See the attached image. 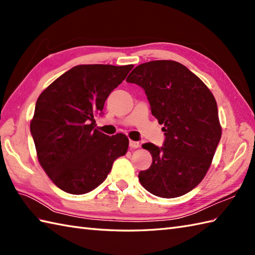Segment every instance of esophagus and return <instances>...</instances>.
I'll return each mask as SVG.
<instances>
[{
  "label": "esophagus",
  "mask_w": 255,
  "mask_h": 255,
  "mask_svg": "<svg viewBox=\"0 0 255 255\" xmlns=\"http://www.w3.org/2000/svg\"><path fill=\"white\" fill-rule=\"evenodd\" d=\"M129 147H130L131 149H137L140 147V143L138 141H133V140H130V141H129Z\"/></svg>",
  "instance_id": "obj_1"
}]
</instances>
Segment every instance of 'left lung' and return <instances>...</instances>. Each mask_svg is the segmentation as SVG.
I'll return each instance as SVG.
<instances>
[{
  "instance_id": "obj_1",
  "label": "left lung",
  "mask_w": 255,
  "mask_h": 255,
  "mask_svg": "<svg viewBox=\"0 0 255 255\" xmlns=\"http://www.w3.org/2000/svg\"><path fill=\"white\" fill-rule=\"evenodd\" d=\"M126 81L144 90L151 113L164 126L161 148L142 144L152 164L139 173V181L155 196H182L202 182L220 141L215 97L197 75L172 60L140 64Z\"/></svg>"
}]
</instances>
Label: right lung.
<instances>
[{"label": "right lung", "instance_id": "add662e5", "mask_svg": "<svg viewBox=\"0 0 255 255\" xmlns=\"http://www.w3.org/2000/svg\"><path fill=\"white\" fill-rule=\"evenodd\" d=\"M132 68L75 66L38 97L30 122L37 158L62 191L74 195L93 191L104 182L114 161L126 154L128 138L124 133L110 137L94 129V116Z\"/></svg>", "mask_w": 255, "mask_h": 255}]
</instances>
